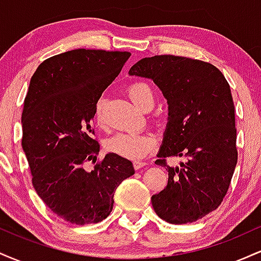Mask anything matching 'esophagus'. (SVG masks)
Here are the masks:
<instances>
[{"label": "esophagus", "mask_w": 261, "mask_h": 261, "mask_svg": "<svg viewBox=\"0 0 261 261\" xmlns=\"http://www.w3.org/2000/svg\"><path fill=\"white\" fill-rule=\"evenodd\" d=\"M145 166H146V163H145V162H142V161H135L134 162V168L136 170L143 168Z\"/></svg>", "instance_id": "esophagus-1"}]
</instances>
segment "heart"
Listing matches in <instances>:
<instances>
[{"label": "heart", "mask_w": 261, "mask_h": 261, "mask_svg": "<svg viewBox=\"0 0 261 261\" xmlns=\"http://www.w3.org/2000/svg\"><path fill=\"white\" fill-rule=\"evenodd\" d=\"M127 93L135 106L142 110H148L154 104V93L151 86L145 81H137L131 83ZM103 107L104 99L99 98L95 103V118L97 121L103 124ZM155 146V140L152 135L135 131H125L114 135L107 141L106 147L109 152L121 155L128 160H140L147 155Z\"/></svg>", "instance_id": "heart-1"}]
</instances>
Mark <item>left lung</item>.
I'll return each mask as SVG.
<instances>
[{
  "mask_svg": "<svg viewBox=\"0 0 261 261\" xmlns=\"http://www.w3.org/2000/svg\"><path fill=\"white\" fill-rule=\"evenodd\" d=\"M128 73L153 80L169 106L163 145L155 161L168 170V184L152 196V206L169 223L195 222L221 205L238 161L228 82L216 66L174 55L145 58ZM168 156L187 160L169 167Z\"/></svg>",
  "mask_w": 261,
  "mask_h": 261,
  "instance_id": "1",
  "label": "left lung"
}]
</instances>
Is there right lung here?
Instances as JSON below:
<instances>
[{
  "label": "right lung",
  "instance_id": "right-lung-1",
  "mask_svg": "<svg viewBox=\"0 0 261 261\" xmlns=\"http://www.w3.org/2000/svg\"><path fill=\"white\" fill-rule=\"evenodd\" d=\"M128 51L76 49L46 59L32 76L22 113V147L32 182L54 214L70 223H98L110 215L114 194L135 173L108 153L92 172L99 143L91 121L101 93L120 73Z\"/></svg>",
  "mask_w": 261,
  "mask_h": 261
}]
</instances>
